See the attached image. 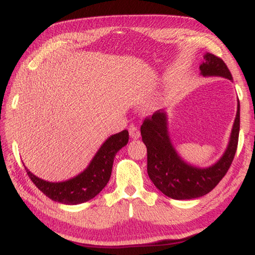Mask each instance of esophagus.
Returning <instances> with one entry per match:
<instances>
[{
	"label": "esophagus",
	"mask_w": 255,
	"mask_h": 255,
	"mask_svg": "<svg viewBox=\"0 0 255 255\" xmlns=\"http://www.w3.org/2000/svg\"><path fill=\"white\" fill-rule=\"evenodd\" d=\"M129 135L132 138V139H137V138L140 137V131L136 126H130L129 127Z\"/></svg>",
	"instance_id": "1"
}]
</instances>
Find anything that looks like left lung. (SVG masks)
Segmentation results:
<instances>
[{
  "mask_svg": "<svg viewBox=\"0 0 255 255\" xmlns=\"http://www.w3.org/2000/svg\"><path fill=\"white\" fill-rule=\"evenodd\" d=\"M200 65L202 76H222L233 80L222 58L207 53ZM141 139L147 147V173L155 187L176 200L195 199L209 193L219 183L234 159L240 133V101L230 143L217 163L206 169L185 163L176 153L167 130V118L163 110L146 117L140 127Z\"/></svg>",
  "mask_w": 255,
  "mask_h": 255,
  "instance_id": "left-lung-1",
  "label": "left lung"
}]
</instances>
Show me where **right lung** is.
I'll return each instance as SVG.
<instances>
[{"instance_id": "1", "label": "right lung", "mask_w": 255, "mask_h": 255, "mask_svg": "<svg viewBox=\"0 0 255 255\" xmlns=\"http://www.w3.org/2000/svg\"><path fill=\"white\" fill-rule=\"evenodd\" d=\"M129 139L128 130L110 136L102 144L89 166L75 178L64 182H48L33 175L24 166L34 185L51 200L65 205H77L91 200L101 192L109 181L116 154Z\"/></svg>"}]
</instances>
